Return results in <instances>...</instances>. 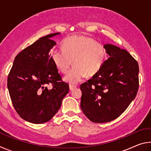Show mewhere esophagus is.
<instances>
[{
  "label": "esophagus",
  "instance_id": "obj_1",
  "mask_svg": "<svg viewBox=\"0 0 151 151\" xmlns=\"http://www.w3.org/2000/svg\"><path fill=\"white\" fill-rule=\"evenodd\" d=\"M76 87V86H74V85H70V86H69V89H70V91H73V89H75Z\"/></svg>",
  "mask_w": 151,
  "mask_h": 151
}]
</instances>
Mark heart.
Returning <instances> with one entry per match:
<instances>
[{
  "label": "heart",
  "instance_id": "obj_1",
  "mask_svg": "<svg viewBox=\"0 0 151 151\" xmlns=\"http://www.w3.org/2000/svg\"><path fill=\"white\" fill-rule=\"evenodd\" d=\"M62 50H52L50 58L61 73H66V83L75 85L85 76L91 77L101 69L106 59L105 48L101 43L84 35H73L63 40Z\"/></svg>",
  "mask_w": 151,
  "mask_h": 151
}]
</instances>
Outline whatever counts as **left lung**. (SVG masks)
<instances>
[{
    "instance_id": "8db88e82",
    "label": "left lung",
    "mask_w": 151,
    "mask_h": 151,
    "mask_svg": "<svg viewBox=\"0 0 151 151\" xmlns=\"http://www.w3.org/2000/svg\"><path fill=\"white\" fill-rule=\"evenodd\" d=\"M108 59L91 79L81 85V108L91 121H113L123 112L137 95L139 65L126 50L104 45Z\"/></svg>"
}]
</instances>
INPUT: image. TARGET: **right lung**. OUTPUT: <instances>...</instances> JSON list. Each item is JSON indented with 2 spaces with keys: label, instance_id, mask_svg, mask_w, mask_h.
<instances>
[{
  "label": "right lung",
  "instance_id": "right-lung-1",
  "mask_svg": "<svg viewBox=\"0 0 151 151\" xmlns=\"http://www.w3.org/2000/svg\"><path fill=\"white\" fill-rule=\"evenodd\" d=\"M60 34L40 38L22 50L15 57L8 76L7 86L14 108L22 119L31 123L49 121L69 91L49 55L57 44L50 38Z\"/></svg>",
  "mask_w": 151,
  "mask_h": 151
}]
</instances>
